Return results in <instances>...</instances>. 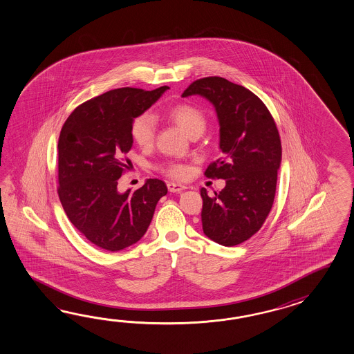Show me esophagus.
<instances>
[{
	"label": "esophagus",
	"mask_w": 354,
	"mask_h": 354,
	"mask_svg": "<svg viewBox=\"0 0 354 354\" xmlns=\"http://www.w3.org/2000/svg\"><path fill=\"white\" fill-rule=\"evenodd\" d=\"M167 189H169V192H171V193H179L181 190L187 189V187H185V185H181V184H178V183H167Z\"/></svg>",
	"instance_id": "34e87169"
}]
</instances>
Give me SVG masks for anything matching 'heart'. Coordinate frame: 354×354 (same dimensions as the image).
<instances>
[{"label":"heart","instance_id":"obj_1","mask_svg":"<svg viewBox=\"0 0 354 354\" xmlns=\"http://www.w3.org/2000/svg\"><path fill=\"white\" fill-rule=\"evenodd\" d=\"M167 117L173 120L174 123L185 133L190 134L202 133L205 127V118L203 113L196 106L187 104V102H180L170 106L166 111ZM131 134L133 141L142 147V149H149L152 146L153 140H155V118L149 114L145 113L138 115L137 118L133 119L132 126H131ZM166 173L174 178H183L187 170L183 165L179 164H170L165 167Z\"/></svg>","mask_w":354,"mask_h":354}]
</instances>
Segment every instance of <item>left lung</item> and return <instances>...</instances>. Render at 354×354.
Returning a JSON list of instances; mask_svg holds the SVG:
<instances>
[{"label":"left lung","instance_id":"1","mask_svg":"<svg viewBox=\"0 0 354 354\" xmlns=\"http://www.w3.org/2000/svg\"><path fill=\"white\" fill-rule=\"evenodd\" d=\"M192 95L212 104L220 124L222 158L205 174L226 180L214 196L201 189L203 232L235 246L257 234L272 209L282 161L279 133L264 102L246 87L213 76L196 80L181 96Z\"/></svg>","mask_w":354,"mask_h":354}]
</instances>
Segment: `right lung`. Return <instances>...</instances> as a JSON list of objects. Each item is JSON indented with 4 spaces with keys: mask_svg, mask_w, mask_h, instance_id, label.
Masks as SVG:
<instances>
[{
    "mask_svg": "<svg viewBox=\"0 0 354 354\" xmlns=\"http://www.w3.org/2000/svg\"><path fill=\"white\" fill-rule=\"evenodd\" d=\"M169 86L152 91L122 87L99 95L73 110L58 140V196L72 225L90 243L119 252L140 241L167 188L147 179L133 193L118 192L129 169L134 118L158 102Z\"/></svg>",
    "mask_w": 354,
    "mask_h": 354,
    "instance_id": "obj_1",
    "label": "right lung"
}]
</instances>
